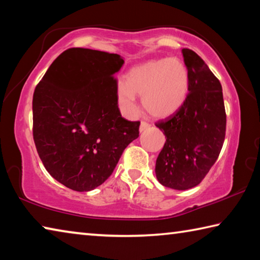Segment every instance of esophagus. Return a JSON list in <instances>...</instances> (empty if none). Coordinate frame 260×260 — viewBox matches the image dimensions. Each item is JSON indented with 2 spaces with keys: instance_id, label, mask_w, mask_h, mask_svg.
Here are the masks:
<instances>
[{
  "instance_id": "obj_1",
  "label": "esophagus",
  "mask_w": 260,
  "mask_h": 260,
  "mask_svg": "<svg viewBox=\"0 0 260 260\" xmlns=\"http://www.w3.org/2000/svg\"><path fill=\"white\" fill-rule=\"evenodd\" d=\"M151 127V125L149 124V122L147 121H141V125H140V132H144L149 129Z\"/></svg>"
}]
</instances>
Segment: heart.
Returning <instances> with one entry per match:
<instances>
[{"mask_svg":"<svg viewBox=\"0 0 260 260\" xmlns=\"http://www.w3.org/2000/svg\"><path fill=\"white\" fill-rule=\"evenodd\" d=\"M189 90V72L179 58L149 60L132 68L125 82L116 87V100L125 117L138 113L136 95L144 109L156 117H167L181 108Z\"/></svg>","mask_w":260,"mask_h":260,"instance_id":"1","label":"heart"}]
</instances>
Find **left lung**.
I'll use <instances>...</instances> for the list:
<instances>
[{"instance_id": "8db88e82", "label": "left lung", "mask_w": 260, "mask_h": 260, "mask_svg": "<svg viewBox=\"0 0 260 260\" xmlns=\"http://www.w3.org/2000/svg\"><path fill=\"white\" fill-rule=\"evenodd\" d=\"M189 72V93L177 112L156 126L166 142L156 160L162 186L186 190L200 184L221 151L226 111L221 83L195 51L182 49Z\"/></svg>"}]
</instances>
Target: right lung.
<instances>
[{"instance_id": "right-lung-1", "label": "right lung", "mask_w": 260, "mask_h": 260, "mask_svg": "<svg viewBox=\"0 0 260 260\" xmlns=\"http://www.w3.org/2000/svg\"><path fill=\"white\" fill-rule=\"evenodd\" d=\"M122 64L117 54L70 48L35 87V147L48 173L72 190L101 186L139 138L140 121L122 118L116 100Z\"/></svg>"}]
</instances>
